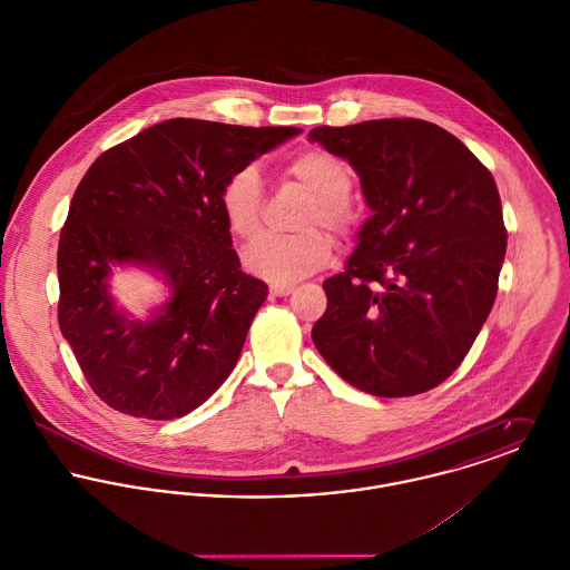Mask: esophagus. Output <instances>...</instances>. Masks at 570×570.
Segmentation results:
<instances>
[{
	"label": "esophagus",
	"instance_id": "esophagus-1",
	"mask_svg": "<svg viewBox=\"0 0 570 570\" xmlns=\"http://www.w3.org/2000/svg\"><path fill=\"white\" fill-rule=\"evenodd\" d=\"M292 292H294V285H287V283H272L269 285L272 296H289Z\"/></svg>",
	"mask_w": 570,
	"mask_h": 570
}]
</instances>
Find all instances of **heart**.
Masks as SVG:
<instances>
[{"label":"heart","instance_id":"obj_1","mask_svg":"<svg viewBox=\"0 0 570 570\" xmlns=\"http://www.w3.org/2000/svg\"><path fill=\"white\" fill-rule=\"evenodd\" d=\"M283 175L312 193V202L305 206L301 219V228L305 233L263 239L245 252L244 263L256 276L296 281L325 267L333 256V239L321 228H328L335 235L351 233L355 222L348 204L353 173L340 156L312 147L285 164ZM263 206L265 193L254 166L235 170L224 181L219 208L235 239L249 244L263 233Z\"/></svg>","mask_w":570,"mask_h":570}]
</instances>
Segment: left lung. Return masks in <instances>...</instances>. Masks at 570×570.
Masks as SVG:
<instances>
[{
  "mask_svg": "<svg viewBox=\"0 0 570 570\" xmlns=\"http://www.w3.org/2000/svg\"><path fill=\"white\" fill-rule=\"evenodd\" d=\"M309 140L348 160L373 210L346 269L323 283L314 344L368 395L425 393L459 368L495 301L507 249L495 181L419 118L326 125Z\"/></svg>",
  "mask_w": 570,
  "mask_h": 570,
  "instance_id": "1",
  "label": "left lung"
}]
</instances>
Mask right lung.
Returning a JSON list of instances; mask_svg holds the SVG:
<instances>
[{
  "label": "right lung",
  "mask_w": 570,
  "mask_h": 570,
  "mask_svg": "<svg viewBox=\"0 0 570 570\" xmlns=\"http://www.w3.org/2000/svg\"><path fill=\"white\" fill-rule=\"evenodd\" d=\"M296 134L173 118L87 168L59 237V326L107 406L177 419L233 373L267 285L242 269L219 193L235 170ZM120 262L156 268L171 287L154 322L115 309L106 281Z\"/></svg>",
  "instance_id": "add662e5"
}]
</instances>
